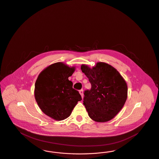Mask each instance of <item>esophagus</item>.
Segmentation results:
<instances>
[{"label":"esophagus","instance_id":"obj_1","mask_svg":"<svg viewBox=\"0 0 159 159\" xmlns=\"http://www.w3.org/2000/svg\"><path fill=\"white\" fill-rule=\"evenodd\" d=\"M79 93H80V94L81 95V96H82V97L83 98V89H81V90H80L79 91Z\"/></svg>","mask_w":159,"mask_h":159}]
</instances>
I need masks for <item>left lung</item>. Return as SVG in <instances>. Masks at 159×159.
<instances>
[{
    "mask_svg": "<svg viewBox=\"0 0 159 159\" xmlns=\"http://www.w3.org/2000/svg\"><path fill=\"white\" fill-rule=\"evenodd\" d=\"M81 70L91 84V90L84 91L83 98L89 116L97 122L111 120L126 101V82L116 68L105 62H97L92 68L82 64Z\"/></svg>",
    "mask_w": 159,
    "mask_h": 159,
    "instance_id": "obj_1",
    "label": "left lung"
}]
</instances>
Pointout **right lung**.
Masks as SVG:
<instances>
[{
	"label": "right lung",
	"instance_id": "1",
	"mask_svg": "<svg viewBox=\"0 0 159 159\" xmlns=\"http://www.w3.org/2000/svg\"><path fill=\"white\" fill-rule=\"evenodd\" d=\"M75 71L63 62H56L44 69L35 83L34 97L41 110L55 120L68 117L78 101L79 92L68 80Z\"/></svg>",
	"mask_w": 159,
	"mask_h": 159
}]
</instances>
